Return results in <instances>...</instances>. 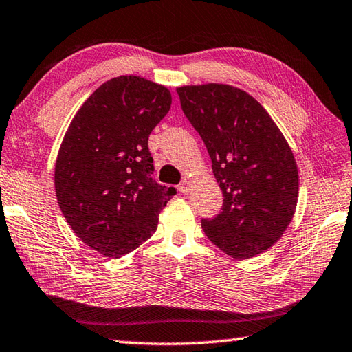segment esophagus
I'll list each match as a JSON object with an SVG mask.
<instances>
[{"instance_id": "obj_1", "label": "esophagus", "mask_w": 352, "mask_h": 352, "mask_svg": "<svg viewBox=\"0 0 352 352\" xmlns=\"http://www.w3.org/2000/svg\"><path fill=\"white\" fill-rule=\"evenodd\" d=\"M190 188H192V184H190V182H188V180H184L180 186H178V190L182 192V194H189V190H190Z\"/></svg>"}]
</instances>
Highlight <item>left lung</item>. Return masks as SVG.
Here are the masks:
<instances>
[{
	"instance_id": "1",
	"label": "left lung",
	"mask_w": 352,
	"mask_h": 352,
	"mask_svg": "<svg viewBox=\"0 0 352 352\" xmlns=\"http://www.w3.org/2000/svg\"><path fill=\"white\" fill-rule=\"evenodd\" d=\"M177 93L224 195L221 212L201 219L206 236L232 258L256 256L293 219L299 194L293 151L264 107L243 89L204 84Z\"/></svg>"
}]
</instances>
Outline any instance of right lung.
<instances>
[{
    "instance_id": "obj_1",
    "label": "right lung",
    "mask_w": 352,
    "mask_h": 352,
    "mask_svg": "<svg viewBox=\"0 0 352 352\" xmlns=\"http://www.w3.org/2000/svg\"><path fill=\"white\" fill-rule=\"evenodd\" d=\"M170 91L119 76L84 102L60 143L54 189L68 226L93 250L120 258L154 235L175 188L158 184L148 139L168 114Z\"/></svg>"
}]
</instances>
